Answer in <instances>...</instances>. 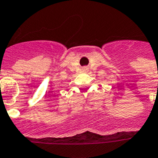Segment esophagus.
Instances as JSON below:
<instances>
[{
    "mask_svg": "<svg viewBox=\"0 0 158 158\" xmlns=\"http://www.w3.org/2000/svg\"><path fill=\"white\" fill-rule=\"evenodd\" d=\"M87 70H88V69L86 68V67H84L83 69H82V71H83L84 73H86V72H87Z\"/></svg>",
    "mask_w": 158,
    "mask_h": 158,
    "instance_id": "esophagus-1",
    "label": "esophagus"
}]
</instances>
